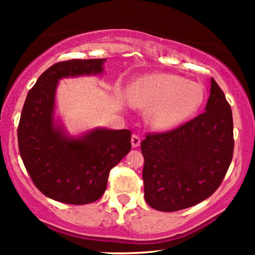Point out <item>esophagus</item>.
Segmentation results:
<instances>
[{"mask_svg":"<svg viewBox=\"0 0 255 255\" xmlns=\"http://www.w3.org/2000/svg\"><path fill=\"white\" fill-rule=\"evenodd\" d=\"M140 141H141V139H140V137H139V135L132 134V138H131L132 147H138V146L140 145Z\"/></svg>","mask_w":255,"mask_h":255,"instance_id":"esophagus-1","label":"esophagus"}]
</instances>
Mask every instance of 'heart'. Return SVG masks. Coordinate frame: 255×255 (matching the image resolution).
<instances>
[{
    "instance_id": "b5f03b06",
    "label": "heart",
    "mask_w": 255,
    "mask_h": 255,
    "mask_svg": "<svg viewBox=\"0 0 255 255\" xmlns=\"http://www.w3.org/2000/svg\"><path fill=\"white\" fill-rule=\"evenodd\" d=\"M131 104L148 109V121L156 128H172L196 113L204 99L198 82L175 74L158 73L134 81L128 88Z\"/></svg>"
}]
</instances>
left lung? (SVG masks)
Masks as SVG:
<instances>
[{"mask_svg": "<svg viewBox=\"0 0 255 255\" xmlns=\"http://www.w3.org/2000/svg\"><path fill=\"white\" fill-rule=\"evenodd\" d=\"M233 147L231 107L211 79L204 113L174 130L147 133L141 141L146 203L173 212L207 200L221 186Z\"/></svg>", "mask_w": 255, "mask_h": 255, "instance_id": "1", "label": "left lung"}]
</instances>
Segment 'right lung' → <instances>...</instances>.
Listing matches in <instances>:
<instances>
[{"label":"right lung","instance_id":"obj_1","mask_svg":"<svg viewBox=\"0 0 255 255\" xmlns=\"http://www.w3.org/2000/svg\"><path fill=\"white\" fill-rule=\"evenodd\" d=\"M106 59H72L47 68L29 90L17 130L20 158L45 196L82 205L99 200L108 177L131 149L130 130L95 128L69 138L54 123V97L62 78L101 74Z\"/></svg>","mask_w":255,"mask_h":255}]
</instances>
